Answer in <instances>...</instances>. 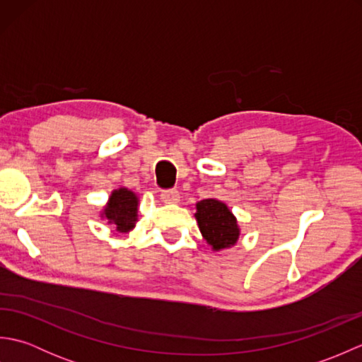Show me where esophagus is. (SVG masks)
Returning a JSON list of instances; mask_svg holds the SVG:
<instances>
[{
	"mask_svg": "<svg viewBox=\"0 0 362 362\" xmlns=\"http://www.w3.org/2000/svg\"><path fill=\"white\" fill-rule=\"evenodd\" d=\"M160 197L165 204H177L180 201V194L177 189H163L161 191Z\"/></svg>",
	"mask_w": 362,
	"mask_h": 362,
	"instance_id": "1",
	"label": "esophagus"
}]
</instances>
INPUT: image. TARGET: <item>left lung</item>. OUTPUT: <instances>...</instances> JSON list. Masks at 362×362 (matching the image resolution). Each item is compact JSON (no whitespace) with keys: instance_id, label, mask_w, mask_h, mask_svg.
<instances>
[{"instance_id":"8db88e82","label":"left lung","mask_w":362,"mask_h":362,"mask_svg":"<svg viewBox=\"0 0 362 362\" xmlns=\"http://www.w3.org/2000/svg\"><path fill=\"white\" fill-rule=\"evenodd\" d=\"M196 219L204 240L213 250L227 249L235 245L240 238L236 218L228 206L216 199H204L196 205Z\"/></svg>"}]
</instances>
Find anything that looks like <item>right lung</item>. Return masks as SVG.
Masks as SVG:
<instances>
[{"instance_id": "obj_1", "label": "right lung", "mask_w": 362, "mask_h": 362, "mask_svg": "<svg viewBox=\"0 0 362 362\" xmlns=\"http://www.w3.org/2000/svg\"><path fill=\"white\" fill-rule=\"evenodd\" d=\"M138 210V197L127 188L115 189L109 204L104 209L103 216L117 227V232L127 233L135 227Z\"/></svg>"}]
</instances>
